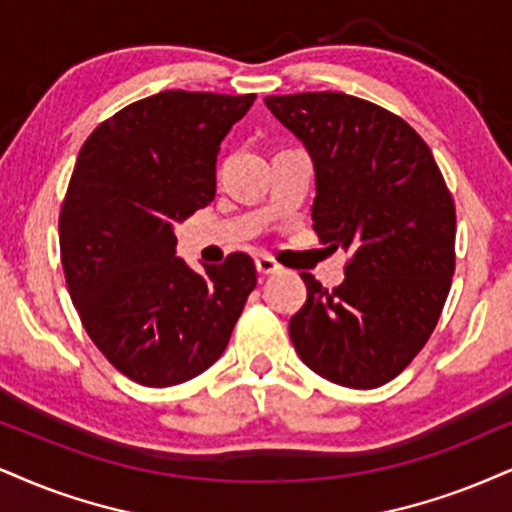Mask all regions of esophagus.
<instances>
[{"label": "esophagus", "mask_w": 512, "mask_h": 512, "mask_svg": "<svg viewBox=\"0 0 512 512\" xmlns=\"http://www.w3.org/2000/svg\"><path fill=\"white\" fill-rule=\"evenodd\" d=\"M256 270H258V275H275V273H280V266H277L270 256H258Z\"/></svg>", "instance_id": "obj_1"}]
</instances>
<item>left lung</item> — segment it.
Listing matches in <instances>:
<instances>
[{"label":"left lung","mask_w":512,"mask_h":512,"mask_svg":"<svg viewBox=\"0 0 512 512\" xmlns=\"http://www.w3.org/2000/svg\"><path fill=\"white\" fill-rule=\"evenodd\" d=\"M315 170L313 227L349 254L334 292L311 273L289 337L315 375L351 389L394 380L418 356L456 268V208L430 147L406 121L342 92L266 97Z\"/></svg>","instance_id":"obj_1"}]
</instances>
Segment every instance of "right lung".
I'll list each match as a JSON object with an SVG mask.
<instances>
[{
  "label": "right lung",
  "instance_id": "1",
  "mask_svg": "<svg viewBox=\"0 0 512 512\" xmlns=\"http://www.w3.org/2000/svg\"><path fill=\"white\" fill-rule=\"evenodd\" d=\"M254 99L159 92L99 125L75 161L59 216L68 292L97 349L144 387L211 368L256 287L246 254L197 273L175 251V223L216 197L220 142Z\"/></svg>",
  "mask_w": 512,
  "mask_h": 512
}]
</instances>
